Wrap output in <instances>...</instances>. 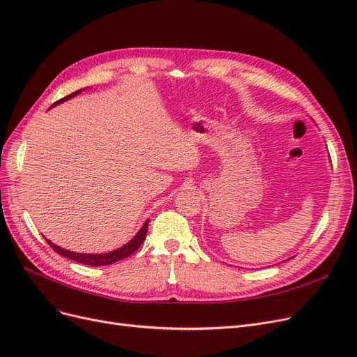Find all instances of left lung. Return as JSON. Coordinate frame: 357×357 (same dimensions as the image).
Returning <instances> with one entry per match:
<instances>
[{
  "label": "left lung",
  "instance_id": "obj_1",
  "mask_svg": "<svg viewBox=\"0 0 357 357\" xmlns=\"http://www.w3.org/2000/svg\"><path fill=\"white\" fill-rule=\"evenodd\" d=\"M289 259H290V258H289Z\"/></svg>",
  "mask_w": 357,
  "mask_h": 357
}]
</instances>
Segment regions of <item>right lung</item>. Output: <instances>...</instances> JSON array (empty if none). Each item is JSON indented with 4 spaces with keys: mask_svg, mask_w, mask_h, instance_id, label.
<instances>
[{
    "mask_svg": "<svg viewBox=\"0 0 357 357\" xmlns=\"http://www.w3.org/2000/svg\"><path fill=\"white\" fill-rule=\"evenodd\" d=\"M83 90H84V89L77 90V91L71 93L70 96L63 98L61 100L55 102L51 107H54V106H56V105H59V103H63V102H66V100H68V99L77 96V95H79V93H82ZM149 222H150V220H146V222H144V225L142 226V229L137 231L135 236H134L130 242H127L123 246L118 248V250H114V251H111V252H105V254H82V252H74V251H68V250H66V248H61V246L52 243L50 239L45 238V241L51 245V248H52V250H54L56 254L63 255V257H66V258H68V259H73V261H77V262H82V264L91 266V267L109 266V264H114V262H116V261H119V259H123V258L130 257L131 254H134V252L138 250V248L142 246V243L144 242L146 235H147Z\"/></svg>",
    "mask_w": 357,
    "mask_h": 357,
    "instance_id": "right-lung-1",
    "label": "right lung"
}]
</instances>
